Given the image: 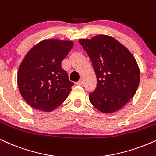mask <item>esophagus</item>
I'll return each mask as SVG.
<instances>
[{
	"label": "esophagus",
	"mask_w": 156,
	"mask_h": 156,
	"mask_svg": "<svg viewBox=\"0 0 156 156\" xmlns=\"http://www.w3.org/2000/svg\"><path fill=\"white\" fill-rule=\"evenodd\" d=\"M82 84H83V80H80L79 81L76 82V85H78V86H80V85H82Z\"/></svg>",
	"instance_id": "34e87169"
}]
</instances>
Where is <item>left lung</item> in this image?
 <instances>
[{
    "mask_svg": "<svg viewBox=\"0 0 156 156\" xmlns=\"http://www.w3.org/2000/svg\"><path fill=\"white\" fill-rule=\"evenodd\" d=\"M91 59L97 78V89L89 93L93 106L104 113H112L134 97L140 80V68L128 48L113 37L99 35L80 39Z\"/></svg>",
    "mask_w": 156,
    "mask_h": 156,
    "instance_id": "8db88e82",
    "label": "left lung"
}]
</instances>
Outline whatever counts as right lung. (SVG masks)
Masks as SVG:
<instances>
[{"mask_svg": "<svg viewBox=\"0 0 156 156\" xmlns=\"http://www.w3.org/2000/svg\"><path fill=\"white\" fill-rule=\"evenodd\" d=\"M73 46L71 41L46 39L31 48L20 64L17 84L29 105L51 112L65 102L74 85L62 68Z\"/></svg>", "mask_w": 156, "mask_h": 156, "instance_id": "right-lung-1", "label": "right lung"}]
</instances>
